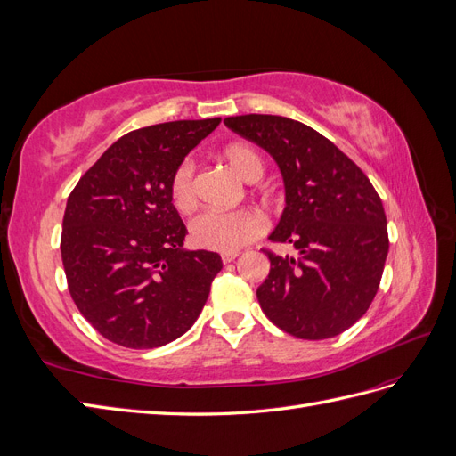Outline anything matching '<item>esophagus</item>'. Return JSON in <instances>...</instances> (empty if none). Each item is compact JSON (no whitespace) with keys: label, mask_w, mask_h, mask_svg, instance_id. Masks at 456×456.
Listing matches in <instances>:
<instances>
[{"label":"esophagus","mask_w":456,"mask_h":456,"mask_svg":"<svg viewBox=\"0 0 456 456\" xmlns=\"http://www.w3.org/2000/svg\"><path fill=\"white\" fill-rule=\"evenodd\" d=\"M220 258H223L224 265H230V262L238 258V253H223V255H220Z\"/></svg>","instance_id":"34e87169"}]
</instances>
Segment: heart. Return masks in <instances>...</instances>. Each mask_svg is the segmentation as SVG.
Returning a JSON list of instances; mask_svg holds the SVG:
<instances>
[{
	"mask_svg": "<svg viewBox=\"0 0 456 456\" xmlns=\"http://www.w3.org/2000/svg\"><path fill=\"white\" fill-rule=\"evenodd\" d=\"M223 158L245 183H256L265 173V163L258 151L243 142L230 144ZM171 201L176 211L190 213L198 205V184L194 163L184 159L171 178ZM266 223L256 211L241 209L233 213L207 211L191 220L190 238L201 249L218 253H236L265 232Z\"/></svg>",
	"mask_w": 456,
	"mask_h": 456,
	"instance_id": "1",
	"label": "heart"
}]
</instances>
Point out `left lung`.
I'll return each instance as SVG.
<instances>
[{
	"label": "left lung",
	"instance_id": "8db88e82",
	"mask_svg": "<svg viewBox=\"0 0 456 456\" xmlns=\"http://www.w3.org/2000/svg\"><path fill=\"white\" fill-rule=\"evenodd\" d=\"M265 148L285 184V209L272 241L297 256L266 251L270 273L256 298L285 333L322 340L340 335L369 310L388 256L382 201L365 173L305 123L266 114L224 119Z\"/></svg>",
	"mask_w": 456,
	"mask_h": 456
}]
</instances>
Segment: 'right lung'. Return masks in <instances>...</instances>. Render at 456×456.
<instances>
[{"label": "right lung", "mask_w": 456, "mask_h": 456, "mask_svg": "<svg viewBox=\"0 0 456 456\" xmlns=\"http://www.w3.org/2000/svg\"><path fill=\"white\" fill-rule=\"evenodd\" d=\"M220 118L127 133L79 178L66 203L61 253L81 315L119 346L150 350L196 323L218 253L184 249L171 178Z\"/></svg>", "instance_id": "add662e5"}]
</instances>
